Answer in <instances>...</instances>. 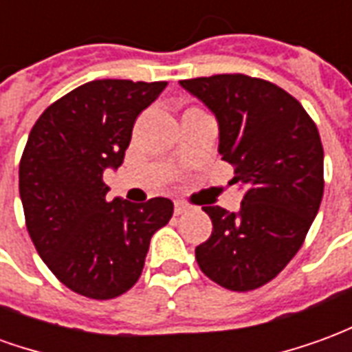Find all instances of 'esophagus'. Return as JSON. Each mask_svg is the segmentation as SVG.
Returning a JSON list of instances; mask_svg holds the SVG:
<instances>
[{"label":"esophagus","instance_id":"obj_1","mask_svg":"<svg viewBox=\"0 0 352 352\" xmlns=\"http://www.w3.org/2000/svg\"><path fill=\"white\" fill-rule=\"evenodd\" d=\"M186 211H188V207L184 206V204H181V201H175V211H173V213H175L177 217H179V214L186 213Z\"/></svg>","mask_w":352,"mask_h":352}]
</instances>
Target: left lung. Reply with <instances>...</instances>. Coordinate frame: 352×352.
<instances>
[{"mask_svg":"<svg viewBox=\"0 0 352 352\" xmlns=\"http://www.w3.org/2000/svg\"><path fill=\"white\" fill-rule=\"evenodd\" d=\"M219 120L222 160L243 184L241 209L204 207L213 222L196 247L201 272L247 292L275 279L294 258L324 192V153L313 118L294 96L243 73L181 80Z\"/></svg>","mask_w":352,"mask_h":352,"instance_id":"1","label":"left lung"}]
</instances>
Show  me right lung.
Instances as JSON below:
<instances>
[{
	"label": "right lung",
	"instance_id": "1",
	"mask_svg": "<svg viewBox=\"0 0 352 352\" xmlns=\"http://www.w3.org/2000/svg\"><path fill=\"white\" fill-rule=\"evenodd\" d=\"M166 80L101 79L43 111L24 146L19 188L28 234L60 283L92 300L128 292L151 237L173 214L168 198L107 201L103 171L118 168L133 122Z\"/></svg>",
	"mask_w": 352,
	"mask_h": 352
}]
</instances>
